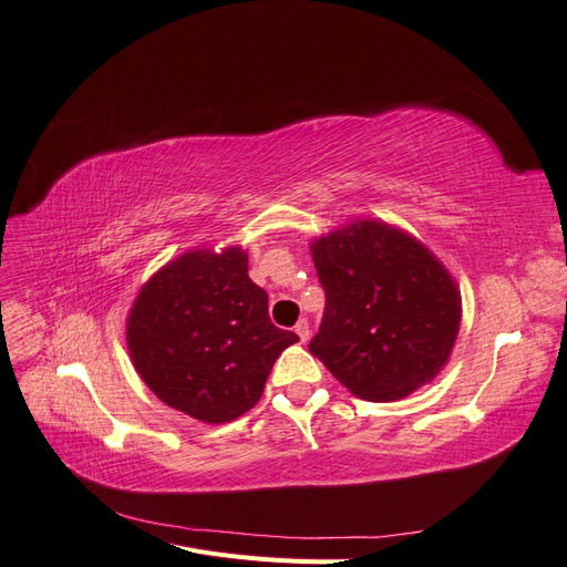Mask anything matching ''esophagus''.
I'll use <instances>...</instances> for the list:
<instances>
[{"label": "esophagus", "mask_w": 567, "mask_h": 567, "mask_svg": "<svg viewBox=\"0 0 567 567\" xmlns=\"http://www.w3.org/2000/svg\"><path fill=\"white\" fill-rule=\"evenodd\" d=\"M296 333H298L300 342H307V338H310V323H307L305 319H300V321L296 323Z\"/></svg>", "instance_id": "1"}]
</instances>
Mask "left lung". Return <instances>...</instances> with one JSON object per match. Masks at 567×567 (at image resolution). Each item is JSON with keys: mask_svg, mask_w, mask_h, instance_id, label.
<instances>
[{"mask_svg": "<svg viewBox=\"0 0 567 567\" xmlns=\"http://www.w3.org/2000/svg\"><path fill=\"white\" fill-rule=\"evenodd\" d=\"M326 315L310 352L352 394L394 402L450 362L461 290L435 252L383 219H352L310 244Z\"/></svg>", "mask_w": 567, "mask_h": 567, "instance_id": "left-lung-1", "label": "left lung"}]
</instances>
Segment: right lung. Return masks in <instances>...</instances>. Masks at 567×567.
<instances>
[{
	"label": "right lung",
	"mask_w": 567,
	"mask_h": 567,
	"mask_svg": "<svg viewBox=\"0 0 567 567\" xmlns=\"http://www.w3.org/2000/svg\"><path fill=\"white\" fill-rule=\"evenodd\" d=\"M125 340L161 402L203 423H227L260 402L274 362L298 336L269 321L248 252L227 246L186 250L153 274L130 307Z\"/></svg>",
	"instance_id": "right-lung-1"
}]
</instances>
